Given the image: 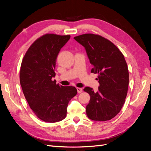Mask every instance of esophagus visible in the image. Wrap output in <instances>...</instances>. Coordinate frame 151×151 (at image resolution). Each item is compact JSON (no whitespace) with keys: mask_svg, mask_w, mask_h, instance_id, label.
Segmentation results:
<instances>
[{"mask_svg":"<svg viewBox=\"0 0 151 151\" xmlns=\"http://www.w3.org/2000/svg\"><path fill=\"white\" fill-rule=\"evenodd\" d=\"M77 93H81L82 91H83V89H82V88H77Z\"/></svg>","mask_w":151,"mask_h":151,"instance_id":"1","label":"esophagus"}]
</instances>
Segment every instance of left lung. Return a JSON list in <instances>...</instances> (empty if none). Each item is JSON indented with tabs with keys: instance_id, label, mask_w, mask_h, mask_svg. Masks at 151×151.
<instances>
[{
	"instance_id": "1",
	"label": "left lung",
	"mask_w": 151,
	"mask_h": 151,
	"mask_svg": "<svg viewBox=\"0 0 151 151\" xmlns=\"http://www.w3.org/2000/svg\"><path fill=\"white\" fill-rule=\"evenodd\" d=\"M74 39L84 47L91 64V72L98 74V91L86 87L90 95L86 114L94 121L111 120L124 104L129 83V74L124 56L115 45L102 36L84 34Z\"/></svg>"
}]
</instances>
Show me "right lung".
I'll return each instance as SVG.
<instances>
[{"label":"right lung","instance_id":"add662e5","mask_svg":"<svg viewBox=\"0 0 151 151\" xmlns=\"http://www.w3.org/2000/svg\"><path fill=\"white\" fill-rule=\"evenodd\" d=\"M70 35H43L31 45L21 63L20 84L26 101L40 119L55 123L64 119L68 102L77 94L73 86L52 81L60 49Z\"/></svg>","mask_w":151,"mask_h":151}]
</instances>
